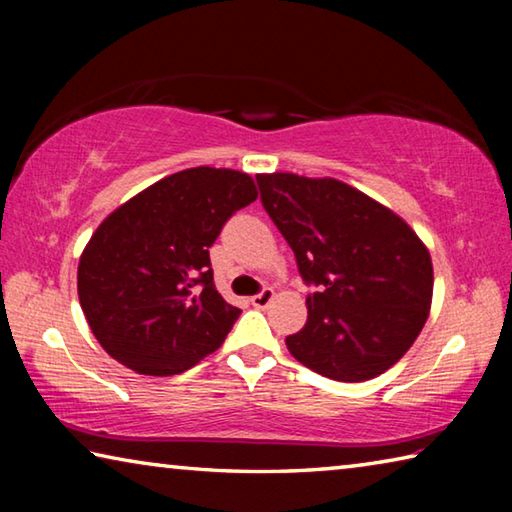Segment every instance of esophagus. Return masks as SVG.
<instances>
[{
  "mask_svg": "<svg viewBox=\"0 0 512 512\" xmlns=\"http://www.w3.org/2000/svg\"><path fill=\"white\" fill-rule=\"evenodd\" d=\"M273 296H275V291L273 289H262L257 293V296H253L250 298V302H253V307H257V309H264V307H268L271 305V300H273Z\"/></svg>",
  "mask_w": 512,
  "mask_h": 512,
  "instance_id": "obj_1",
  "label": "esophagus"
}]
</instances>
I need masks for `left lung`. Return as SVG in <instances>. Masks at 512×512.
<instances>
[{
	"mask_svg": "<svg viewBox=\"0 0 512 512\" xmlns=\"http://www.w3.org/2000/svg\"><path fill=\"white\" fill-rule=\"evenodd\" d=\"M259 198L287 239L307 296V323L287 336L302 366L366 381L404 357L427 323L429 250L400 216L334 178L257 176Z\"/></svg>",
	"mask_w": 512,
	"mask_h": 512,
	"instance_id": "left-lung-1",
	"label": "left lung"
}]
</instances>
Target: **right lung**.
Here are the masks:
<instances>
[{"label": "right lung", "mask_w": 512, "mask_h": 512, "mask_svg": "<svg viewBox=\"0 0 512 512\" xmlns=\"http://www.w3.org/2000/svg\"><path fill=\"white\" fill-rule=\"evenodd\" d=\"M255 198L248 173L194 167L158 180L99 225L79 262V300L112 359L169 377L219 350L241 309L216 291L210 248Z\"/></svg>", "instance_id": "obj_1"}]
</instances>
